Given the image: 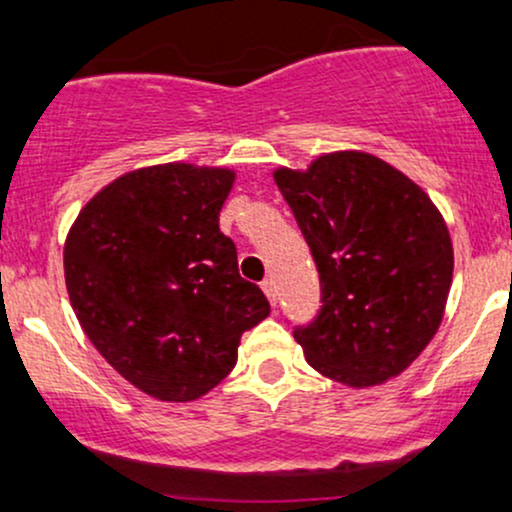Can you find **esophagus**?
Listing matches in <instances>:
<instances>
[{
  "label": "esophagus",
  "mask_w": 512,
  "mask_h": 512,
  "mask_svg": "<svg viewBox=\"0 0 512 512\" xmlns=\"http://www.w3.org/2000/svg\"><path fill=\"white\" fill-rule=\"evenodd\" d=\"M262 291H265L269 303L274 306V303H277V284H274V279H265V282H262Z\"/></svg>",
  "instance_id": "esophagus-1"
}]
</instances>
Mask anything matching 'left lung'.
Instances as JSON below:
<instances>
[{
  "mask_svg": "<svg viewBox=\"0 0 512 512\" xmlns=\"http://www.w3.org/2000/svg\"><path fill=\"white\" fill-rule=\"evenodd\" d=\"M323 289L296 328L308 364L350 389L386 384L430 345L445 316L454 250L440 209L411 177L362 150L277 167Z\"/></svg>",
  "mask_w": 512,
  "mask_h": 512,
  "instance_id": "1",
  "label": "left lung"
}]
</instances>
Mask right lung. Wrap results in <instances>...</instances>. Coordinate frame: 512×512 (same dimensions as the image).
Instances as JSON below:
<instances>
[{
	"mask_svg": "<svg viewBox=\"0 0 512 512\" xmlns=\"http://www.w3.org/2000/svg\"><path fill=\"white\" fill-rule=\"evenodd\" d=\"M235 170L165 162L121 174L84 204L65 240V284L99 355L157 401H196L269 316L238 274L218 213Z\"/></svg>",
	"mask_w": 512,
	"mask_h": 512,
	"instance_id": "obj_1",
	"label": "right lung"
}]
</instances>
